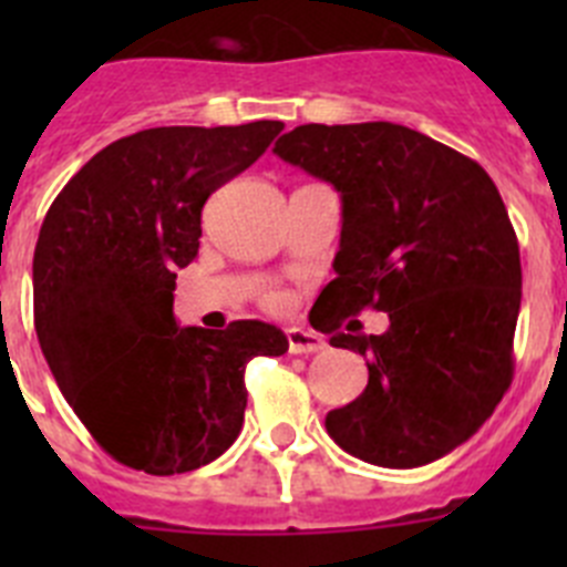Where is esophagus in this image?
Segmentation results:
<instances>
[{
  "label": "esophagus",
  "instance_id": "obj_1",
  "mask_svg": "<svg viewBox=\"0 0 567 567\" xmlns=\"http://www.w3.org/2000/svg\"><path fill=\"white\" fill-rule=\"evenodd\" d=\"M287 340H289V352L292 354H315L327 349V340L320 338L318 332H312V329L292 327L287 332Z\"/></svg>",
  "mask_w": 567,
  "mask_h": 567
}]
</instances>
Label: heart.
Returning a JSON list of instances; mask_svg holds the SVG:
<instances>
[{
	"mask_svg": "<svg viewBox=\"0 0 567 567\" xmlns=\"http://www.w3.org/2000/svg\"><path fill=\"white\" fill-rule=\"evenodd\" d=\"M269 300H272V303H284V295H272Z\"/></svg>",
	"mask_w": 567,
	"mask_h": 567,
	"instance_id": "b5f03b06",
	"label": "heart"
}]
</instances>
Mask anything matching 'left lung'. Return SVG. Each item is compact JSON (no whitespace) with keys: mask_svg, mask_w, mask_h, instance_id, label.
Wrapping results in <instances>:
<instances>
[{"mask_svg":"<svg viewBox=\"0 0 567 567\" xmlns=\"http://www.w3.org/2000/svg\"><path fill=\"white\" fill-rule=\"evenodd\" d=\"M275 153L343 202L338 278L309 320L363 354L369 383L327 414L329 437L383 468L454 452L514 378L523 267L497 184L468 155L392 122L300 124ZM365 306L389 311L390 329L340 333Z\"/></svg>","mask_w":567,"mask_h":567,"instance_id":"8db88e82","label":"left lung"}]
</instances>
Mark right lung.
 <instances>
[{
	"instance_id": "1",
	"label": "right lung",
	"mask_w": 567,
	"mask_h": 567,
	"mask_svg": "<svg viewBox=\"0 0 567 567\" xmlns=\"http://www.w3.org/2000/svg\"><path fill=\"white\" fill-rule=\"evenodd\" d=\"M284 122L153 127L107 144L50 204L33 252V327L64 400L118 463L155 477L221 457L244 425V372L287 334L260 320L178 329L175 272L193 264L215 189Z\"/></svg>"
}]
</instances>
